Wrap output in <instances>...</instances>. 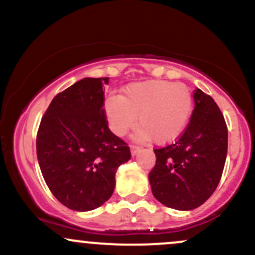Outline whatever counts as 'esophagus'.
Segmentation results:
<instances>
[{
    "label": "esophagus",
    "instance_id": "1",
    "mask_svg": "<svg viewBox=\"0 0 255 255\" xmlns=\"http://www.w3.org/2000/svg\"><path fill=\"white\" fill-rule=\"evenodd\" d=\"M140 151V147L139 146H135V145H130V153L131 156H136L137 152Z\"/></svg>",
    "mask_w": 255,
    "mask_h": 255
}]
</instances>
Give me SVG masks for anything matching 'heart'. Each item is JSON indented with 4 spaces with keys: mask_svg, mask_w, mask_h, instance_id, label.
I'll return each mask as SVG.
<instances>
[{
    "mask_svg": "<svg viewBox=\"0 0 255 255\" xmlns=\"http://www.w3.org/2000/svg\"><path fill=\"white\" fill-rule=\"evenodd\" d=\"M194 99L184 84L147 80L128 84L121 96H110L104 103L108 125L115 135L125 136L137 122L136 141L153 140L163 145L176 140L188 126Z\"/></svg>",
    "mask_w": 255,
    "mask_h": 255,
    "instance_id": "b5f03b06",
    "label": "heart"
}]
</instances>
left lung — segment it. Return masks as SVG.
I'll return each instance as SVG.
<instances>
[{
  "instance_id": "8db88e82",
  "label": "left lung",
  "mask_w": 255,
  "mask_h": 255,
  "mask_svg": "<svg viewBox=\"0 0 255 255\" xmlns=\"http://www.w3.org/2000/svg\"><path fill=\"white\" fill-rule=\"evenodd\" d=\"M188 127L174 144L154 150L156 165L148 174L152 194L170 209L189 211L217 188L228 152V128L212 97L194 90Z\"/></svg>"
}]
</instances>
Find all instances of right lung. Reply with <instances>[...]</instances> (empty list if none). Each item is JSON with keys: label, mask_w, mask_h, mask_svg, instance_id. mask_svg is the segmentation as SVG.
Returning <instances> with one entry per match:
<instances>
[{"label": "right lung", "mask_w": 255, "mask_h": 255, "mask_svg": "<svg viewBox=\"0 0 255 255\" xmlns=\"http://www.w3.org/2000/svg\"><path fill=\"white\" fill-rule=\"evenodd\" d=\"M108 83L109 78H84L58 93L38 129L37 157L45 183L74 211H91L109 200L116 170L130 159L129 147L108 127Z\"/></svg>", "instance_id": "1"}]
</instances>
